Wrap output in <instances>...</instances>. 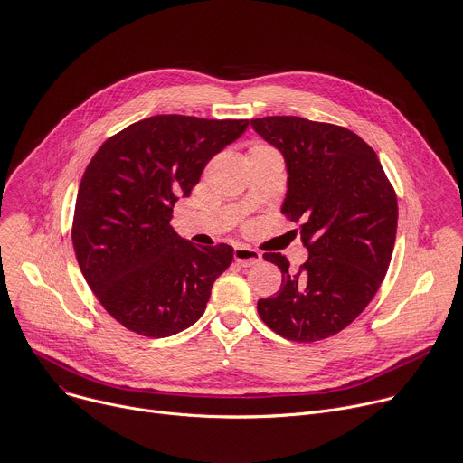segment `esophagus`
<instances>
[{
  "label": "esophagus",
  "instance_id": "1",
  "mask_svg": "<svg viewBox=\"0 0 463 463\" xmlns=\"http://www.w3.org/2000/svg\"><path fill=\"white\" fill-rule=\"evenodd\" d=\"M234 260L243 266V268H249V266H255L262 260V255L259 253V250L250 249V247H245V245H238L234 247Z\"/></svg>",
  "mask_w": 463,
  "mask_h": 463
}]
</instances>
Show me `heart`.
Returning a JSON list of instances; mask_svg holds the SVG:
<instances>
[{"mask_svg":"<svg viewBox=\"0 0 463 463\" xmlns=\"http://www.w3.org/2000/svg\"><path fill=\"white\" fill-rule=\"evenodd\" d=\"M253 149H271V147H268V146H260V144H259V146H255ZM253 149H250V151H253Z\"/></svg>","mask_w":463,"mask_h":463,"instance_id":"heart-1","label":"heart"}]
</instances>
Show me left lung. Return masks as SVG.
Segmentation results:
<instances>
[{
	"mask_svg": "<svg viewBox=\"0 0 463 463\" xmlns=\"http://www.w3.org/2000/svg\"><path fill=\"white\" fill-rule=\"evenodd\" d=\"M286 162L282 214L301 222L308 260L291 271L280 253H264L282 271L275 298L260 299L262 321L291 342H317L351 325L386 277L397 234V195L376 153L340 125L299 116L250 119Z\"/></svg>",
	"mask_w": 463,
	"mask_h": 463,
	"instance_id": "left-lung-1",
	"label": "left lung"
}]
</instances>
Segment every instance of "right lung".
<instances>
[{
	"label": "right lung",
	"instance_id": "obj_1",
	"mask_svg": "<svg viewBox=\"0 0 463 463\" xmlns=\"http://www.w3.org/2000/svg\"><path fill=\"white\" fill-rule=\"evenodd\" d=\"M247 125L249 119L151 116L110 137L87 165L71 241L94 296L125 328L167 338L203 316L234 249L194 245L170 220L206 162Z\"/></svg>",
	"mask_w": 463,
	"mask_h": 463
}]
</instances>
